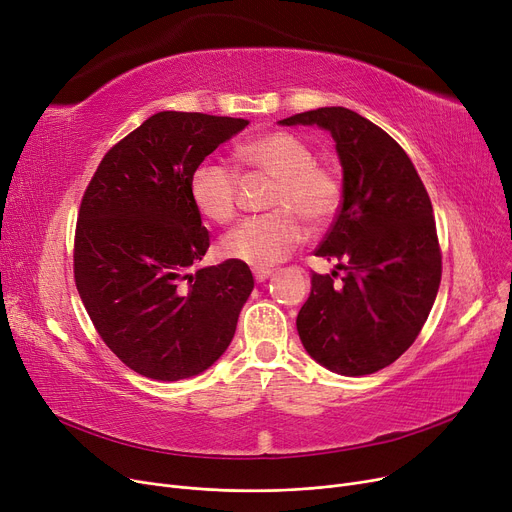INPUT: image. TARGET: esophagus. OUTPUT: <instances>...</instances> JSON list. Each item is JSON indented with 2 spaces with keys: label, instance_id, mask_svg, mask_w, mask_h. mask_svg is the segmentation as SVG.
Returning a JSON list of instances; mask_svg holds the SVG:
<instances>
[{
  "label": "esophagus",
  "instance_id": "34e87169",
  "mask_svg": "<svg viewBox=\"0 0 512 512\" xmlns=\"http://www.w3.org/2000/svg\"><path fill=\"white\" fill-rule=\"evenodd\" d=\"M272 270H259V267H257V270H253V276H255V280L257 282H265L267 278H272Z\"/></svg>",
  "mask_w": 512,
  "mask_h": 512
}]
</instances>
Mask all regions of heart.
<instances>
[{"label": "heart", "instance_id": "heart-1", "mask_svg": "<svg viewBox=\"0 0 512 512\" xmlns=\"http://www.w3.org/2000/svg\"><path fill=\"white\" fill-rule=\"evenodd\" d=\"M240 164L276 178L267 205L274 211L249 218L230 230L220 253L226 259L259 270L284 261L307 238L301 218L313 226L328 224L340 209L342 188L338 178L315 164L313 149L290 132L276 130L249 139L234 151ZM191 201L197 211L215 224H226L236 213V174L220 164H201L193 176Z\"/></svg>", "mask_w": 512, "mask_h": 512}]
</instances>
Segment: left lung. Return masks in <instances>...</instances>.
<instances>
[{
	"label": "left lung",
	"instance_id": "8db88e82",
	"mask_svg": "<svg viewBox=\"0 0 512 512\" xmlns=\"http://www.w3.org/2000/svg\"><path fill=\"white\" fill-rule=\"evenodd\" d=\"M282 126L328 130L342 166V207L317 257L338 259L313 274L297 315L299 338L319 365L357 378L394 363L432 311L442 257L432 201L402 147L346 107H319Z\"/></svg>",
	"mask_w": 512,
	"mask_h": 512
}]
</instances>
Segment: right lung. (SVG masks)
<instances>
[{
    "mask_svg": "<svg viewBox=\"0 0 512 512\" xmlns=\"http://www.w3.org/2000/svg\"><path fill=\"white\" fill-rule=\"evenodd\" d=\"M249 120L157 112L105 153L80 203L74 278L110 351L157 382L203 373L230 346L255 286L247 263L193 267L209 232L193 172Z\"/></svg>",
    "mask_w": 512,
    "mask_h": 512,
    "instance_id": "1",
    "label": "right lung"
}]
</instances>
